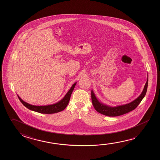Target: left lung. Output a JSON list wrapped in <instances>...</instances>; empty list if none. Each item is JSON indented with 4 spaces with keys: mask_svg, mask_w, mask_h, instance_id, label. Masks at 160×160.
<instances>
[{
    "mask_svg": "<svg viewBox=\"0 0 160 160\" xmlns=\"http://www.w3.org/2000/svg\"><path fill=\"white\" fill-rule=\"evenodd\" d=\"M148 81V76L147 77V80L144 85L143 92L136 99L134 100L133 102H129L128 104H127L125 105H119L115 107H110L99 102V100L97 99V97H95L94 92L92 90V105L94 106L95 109L97 110L98 112L109 117L119 116L128 113L132 110L136 109L141 102L142 100L145 97L147 92Z\"/></svg>",
    "mask_w": 160,
    "mask_h": 160,
    "instance_id": "1",
    "label": "left lung"
}]
</instances>
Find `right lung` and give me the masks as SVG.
Returning a JSON list of instances; mask_svg holds the SVG:
<instances>
[{
	"mask_svg": "<svg viewBox=\"0 0 160 160\" xmlns=\"http://www.w3.org/2000/svg\"><path fill=\"white\" fill-rule=\"evenodd\" d=\"M76 82L74 83L71 87L68 92L66 93L65 96L63 97V99L60 100L58 102L52 105H45V106H37V105H31L27 102H25L20 97H18L19 99L21 102L26 107L29 109V110H33L38 113H42V114H53V113H58L59 112H61L65 109L68 102L70 99L71 94L72 92L73 89L76 85Z\"/></svg>",
	"mask_w": 160,
	"mask_h": 160,
	"instance_id": "add662e5",
	"label": "right lung"
}]
</instances>
